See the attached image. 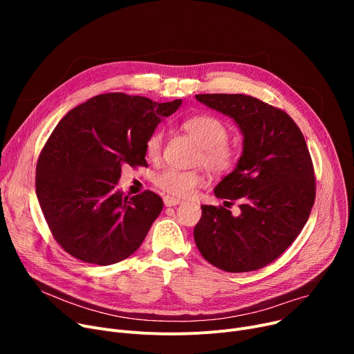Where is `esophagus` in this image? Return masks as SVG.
<instances>
[{
    "label": "esophagus",
    "instance_id": "obj_1",
    "mask_svg": "<svg viewBox=\"0 0 354 354\" xmlns=\"http://www.w3.org/2000/svg\"><path fill=\"white\" fill-rule=\"evenodd\" d=\"M163 202H165V207H176V205H179V203H180L179 199L172 198V196H165Z\"/></svg>",
    "mask_w": 354,
    "mask_h": 354
}]
</instances>
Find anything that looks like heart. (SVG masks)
<instances>
[{"mask_svg":"<svg viewBox=\"0 0 354 354\" xmlns=\"http://www.w3.org/2000/svg\"><path fill=\"white\" fill-rule=\"evenodd\" d=\"M182 129L201 146L196 163L215 175H224L234 169L238 160V149L227 140L230 129L224 120L214 115L198 113L185 119ZM162 143L163 133L155 130L146 140V155L156 159L160 155ZM202 180L203 178L198 171H179L174 167H166L153 178L155 185L162 192L176 198L191 196L201 187Z\"/></svg>","mask_w":354,"mask_h":354,"instance_id":"1","label":"heart"}]
</instances>
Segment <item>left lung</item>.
<instances>
[{"mask_svg": "<svg viewBox=\"0 0 354 354\" xmlns=\"http://www.w3.org/2000/svg\"><path fill=\"white\" fill-rule=\"evenodd\" d=\"M198 102L232 118L244 135L235 169L215 196L239 201L241 214L202 205L194 230L208 263L227 272L263 268L300 235L315 199L311 156L300 127L284 110L247 95H196Z\"/></svg>", "mask_w": 354, "mask_h": 354, "instance_id": "left-lung-1", "label": "left lung"}]
</instances>
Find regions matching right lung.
<instances>
[{
	"label": "right lung",
	"mask_w": 354,
	"mask_h": 354,
	"mask_svg": "<svg viewBox=\"0 0 354 354\" xmlns=\"http://www.w3.org/2000/svg\"><path fill=\"white\" fill-rule=\"evenodd\" d=\"M180 103L106 93L71 109L54 127L37 162L35 192L66 252L110 266L140 247L163 201L152 191L124 196L118 180L123 165H147V138Z\"/></svg>",
	"instance_id": "add662e5"
}]
</instances>
